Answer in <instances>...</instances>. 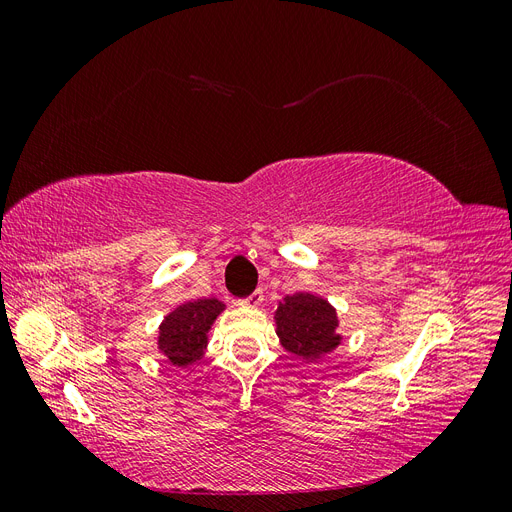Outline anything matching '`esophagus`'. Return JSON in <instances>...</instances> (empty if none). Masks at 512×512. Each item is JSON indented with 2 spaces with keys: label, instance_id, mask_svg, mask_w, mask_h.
<instances>
[{
  "label": "esophagus",
  "instance_id": "34e87169",
  "mask_svg": "<svg viewBox=\"0 0 512 512\" xmlns=\"http://www.w3.org/2000/svg\"><path fill=\"white\" fill-rule=\"evenodd\" d=\"M262 301H265V292L262 290H254L250 297H245L241 303L245 305V307H258Z\"/></svg>",
  "mask_w": 512,
  "mask_h": 512
}]
</instances>
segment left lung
Here are the masks:
<instances>
[{
    "mask_svg": "<svg viewBox=\"0 0 512 512\" xmlns=\"http://www.w3.org/2000/svg\"><path fill=\"white\" fill-rule=\"evenodd\" d=\"M282 346L305 361L320 359L342 342L337 335V314L329 301L309 292H297L280 303L275 312Z\"/></svg>",
    "mask_w": 512,
    "mask_h": 512,
    "instance_id": "8db88e82",
    "label": "left lung"
}]
</instances>
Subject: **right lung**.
Here are the masks:
<instances>
[{
  "label": "right lung",
  "instance_id": "add662e5",
  "mask_svg": "<svg viewBox=\"0 0 512 512\" xmlns=\"http://www.w3.org/2000/svg\"><path fill=\"white\" fill-rule=\"evenodd\" d=\"M222 309L224 303L218 299H198L170 312L160 324L158 337V348L168 361L177 367L196 363L207 348V333Z\"/></svg>",
  "mask_w": 512,
  "mask_h": 512
}]
</instances>
